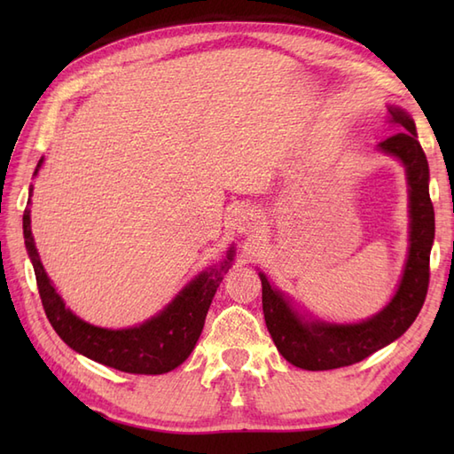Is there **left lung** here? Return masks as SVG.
Segmentation results:
<instances>
[{
    "label": "left lung",
    "instance_id": "left-lung-1",
    "mask_svg": "<svg viewBox=\"0 0 454 454\" xmlns=\"http://www.w3.org/2000/svg\"><path fill=\"white\" fill-rule=\"evenodd\" d=\"M388 122L396 130L379 148L396 158L406 169L410 197L408 259L396 293L380 312L353 324H337L306 317L293 298L269 283L259 271L263 286V314L278 353L304 371H330L359 363L374 351L396 341L416 320L429 286V255L435 238V212L429 199V163L423 153L416 122L396 105H388Z\"/></svg>",
    "mask_w": 454,
    "mask_h": 454
}]
</instances>
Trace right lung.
Masks as SVG:
<instances>
[{
	"label": "right lung",
	"mask_w": 454,
	"mask_h": 454,
	"mask_svg": "<svg viewBox=\"0 0 454 454\" xmlns=\"http://www.w3.org/2000/svg\"><path fill=\"white\" fill-rule=\"evenodd\" d=\"M43 161L44 158L38 160L33 176L41 169ZM31 195L33 185L28 187V197ZM27 205H31V199ZM23 236L27 254L31 257L36 275L38 294H41L46 317L52 324L54 332L75 353L130 374H163L177 369L187 359L199 341L216 288L228 269L232 267L236 255L234 246H230L222 262L207 267L195 278H191L176 298L168 306H163V310L148 317L146 322L122 327V330H109V327H99L82 320L56 293L36 252L28 207L23 215Z\"/></svg>",
	"instance_id": "add662e5"
}]
</instances>
